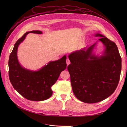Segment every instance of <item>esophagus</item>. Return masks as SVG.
Listing matches in <instances>:
<instances>
[{"label": "esophagus", "mask_w": 127, "mask_h": 127, "mask_svg": "<svg viewBox=\"0 0 127 127\" xmlns=\"http://www.w3.org/2000/svg\"><path fill=\"white\" fill-rule=\"evenodd\" d=\"M66 63H67V66H68V65L70 64V61L69 60V59L68 58H67V60H66Z\"/></svg>", "instance_id": "34e87169"}]
</instances>
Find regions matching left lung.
<instances>
[{"label":"left lung","instance_id":"obj_1","mask_svg":"<svg viewBox=\"0 0 127 127\" xmlns=\"http://www.w3.org/2000/svg\"><path fill=\"white\" fill-rule=\"evenodd\" d=\"M105 46L100 57L92 54L96 43L71 53L67 67L72 91L79 100L87 103L102 101L118 86L121 71V58L116 44L101 34H95Z\"/></svg>","mask_w":127,"mask_h":127}]
</instances>
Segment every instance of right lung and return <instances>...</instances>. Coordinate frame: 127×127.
<instances>
[{
	"instance_id": "right-lung-1",
	"label": "right lung",
	"mask_w": 127,
	"mask_h": 127,
	"mask_svg": "<svg viewBox=\"0 0 127 127\" xmlns=\"http://www.w3.org/2000/svg\"><path fill=\"white\" fill-rule=\"evenodd\" d=\"M30 33H42L38 30L27 32L15 43L8 61L9 78L15 90L25 98L30 101H44L51 96L52 86L58 79L61 72L66 68V56L50 61L38 71H31L22 67L18 61L17 49Z\"/></svg>"
}]
</instances>
